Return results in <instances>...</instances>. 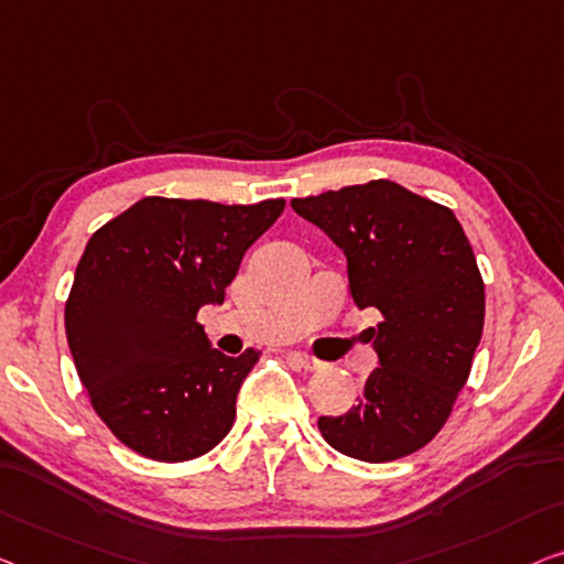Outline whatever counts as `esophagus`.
Returning a JSON list of instances; mask_svg holds the SVG:
<instances>
[{
    "mask_svg": "<svg viewBox=\"0 0 564 564\" xmlns=\"http://www.w3.org/2000/svg\"><path fill=\"white\" fill-rule=\"evenodd\" d=\"M293 362H296L301 369H306V372H314V369L324 367V362H318L316 357H308V355H293Z\"/></svg>",
    "mask_w": 564,
    "mask_h": 564,
    "instance_id": "esophagus-1",
    "label": "esophagus"
}]
</instances>
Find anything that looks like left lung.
Instances as JSON below:
<instances>
[{
  "instance_id": "8db88e82",
  "label": "left lung",
  "mask_w": 564,
  "mask_h": 564,
  "mask_svg": "<svg viewBox=\"0 0 564 564\" xmlns=\"http://www.w3.org/2000/svg\"><path fill=\"white\" fill-rule=\"evenodd\" d=\"M291 207L344 250L355 304L382 316L367 329L380 367L359 405L318 417V431L367 464L410 456L445 425L484 334V279L466 232L448 207L390 180Z\"/></svg>"
}]
</instances>
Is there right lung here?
Returning a JSON list of instances; mask_svg holds the SVG:
<instances>
[{
    "mask_svg": "<svg viewBox=\"0 0 564 564\" xmlns=\"http://www.w3.org/2000/svg\"><path fill=\"white\" fill-rule=\"evenodd\" d=\"M283 207L144 197L90 235L65 301L67 347L98 417L139 456L182 464L230 433L260 351L213 349L197 311L223 304Z\"/></svg>",
    "mask_w": 564,
    "mask_h": 564,
    "instance_id": "obj_1",
    "label": "right lung"
}]
</instances>
